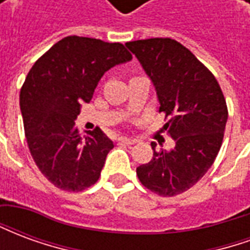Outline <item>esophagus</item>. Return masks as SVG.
<instances>
[{
    "mask_svg": "<svg viewBox=\"0 0 250 250\" xmlns=\"http://www.w3.org/2000/svg\"><path fill=\"white\" fill-rule=\"evenodd\" d=\"M119 142L120 143H125V145H135L136 141L135 139H128V138H125V136H122V138H119Z\"/></svg>",
    "mask_w": 250,
    "mask_h": 250,
    "instance_id": "1",
    "label": "esophagus"
}]
</instances>
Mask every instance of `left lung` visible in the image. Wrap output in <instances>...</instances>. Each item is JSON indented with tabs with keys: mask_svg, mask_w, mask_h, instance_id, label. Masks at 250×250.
Listing matches in <instances>:
<instances>
[{
	"mask_svg": "<svg viewBox=\"0 0 250 250\" xmlns=\"http://www.w3.org/2000/svg\"><path fill=\"white\" fill-rule=\"evenodd\" d=\"M157 91L163 125L174 139L171 150L155 151L148 163L136 167L142 185L162 197L188 190L211 167L220 151L226 120L224 93L214 75L188 48L173 39L125 42Z\"/></svg>",
	"mask_w": 250,
	"mask_h": 250,
	"instance_id": "1",
	"label": "left lung"
}]
</instances>
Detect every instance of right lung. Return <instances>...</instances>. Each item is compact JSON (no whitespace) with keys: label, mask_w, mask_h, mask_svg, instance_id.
<instances>
[{"label":"right lung","mask_w":250,"mask_h":250,"mask_svg":"<svg viewBox=\"0 0 250 250\" xmlns=\"http://www.w3.org/2000/svg\"><path fill=\"white\" fill-rule=\"evenodd\" d=\"M131 59L120 42L68 36L30 68L20 92L25 138L37 167L56 188L77 193L98 182L114 143L99 127L83 138L75 120L104 73Z\"/></svg>","instance_id":"obj_1"}]
</instances>
